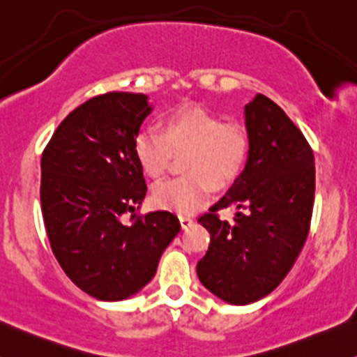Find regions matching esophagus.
<instances>
[{"mask_svg":"<svg viewBox=\"0 0 357 357\" xmlns=\"http://www.w3.org/2000/svg\"><path fill=\"white\" fill-rule=\"evenodd\" d=\"M178 219H180V226H182V229H187V227H190L192 222H194V219L187 214H180Z\"/></svg>","mask_w":357,"mask_h":357,"instance_id":"1","label":"esophagus"}]
</instances>
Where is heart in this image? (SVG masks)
Instances as JSON below:
<instances>
[{"mask_svg": "<svg viewBox=\"0 0 357 357\" xmlns=\"http://www.w3.org/2000/svg\"><path fill=\"white\" fill-rule=\"evenodd\" d=\"M135 158L150 178H162L174 155H183L185 177L158 182L151 197L162 209L190 214L211 187L224 190L241 177L251 151L250 133L241 123L226 121L199 104H180L162 119V133L143 130L135 136Z\"/></svg>", "mask_w": 357, "mask_h": 357, "instance_id": "heart-1", "label": "heart"}]
</instances>
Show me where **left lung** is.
<instances>
[{
	"label": "left lung",
	"mask_w": 357,
	"mask_h": 357,
	"mask_svg": "<svg viewBox=\"0 0 357 357\" xmlns=\"http://www.w3.org/2000/svg\"><path fill=\"white\" fill-rule=\"evenodd\" d=\"M251 151L241 177L199 218L209 231L197 263L215 297L246 305L266 297L297 261L310 229L315 197L314 151L282 107L258 94L244 107ZM234 205L232 223L218 211Z\"/></svg>",
	"instance_id": "obj_1"
}]
</instances>
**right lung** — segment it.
<instances>
[{"mask_svg":"<svg viewBox=\"0 0 357 357\" xmlns=\"http://www.w3.org/2000/svg\"><path fill=\"white\" fill-rule=\"evenodd\" d=\"M150 111L145 94L94 96L60 123L42 153L40 200L52 251L98 300L142 290L180 231L172 212H135L146 183L133 142Z\"/></svg>","mask_w":357,"mask_h":357,"instance_id":"right-lung-1","label":"right lung"}]
</instances>
